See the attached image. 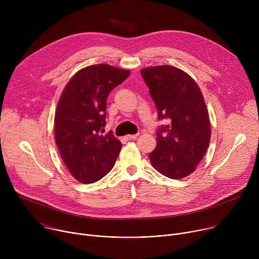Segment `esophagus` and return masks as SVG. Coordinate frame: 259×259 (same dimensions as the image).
<instances>
[{"instance_id":"34e87169","label":"esophagus","mask_w":259,"mask_h":259,"mask_svg":"<svg viewBox=\"0 0 259 259\" xmlns=\"http://www.w3.org/2000/svg\"><path fill=\"white\" fill-rule=\"evenodd\" d=\"M138 136V134H134V135H127L125 136V139L126 140H132V139H136Z\"/></svg>"}]
</instances>
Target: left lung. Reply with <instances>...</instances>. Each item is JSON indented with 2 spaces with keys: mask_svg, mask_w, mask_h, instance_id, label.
Wrapping results in <instances>:
<instances>
[{
  "mask_svg": "<svg viewBox=\"0 0 259 259\" xmlns=\"http://www.w3.org/2000/svg\"><path fill=\"white\" fill-rule=\"evenodd\" d=\"M141 76L168 125L157 130V147L149 155L153 167L171 179L189 176L205 156L211 137L209 115L197 83L171 65L141 69Z\"/></svg>",
  "mask_w": 259,
  "mask_h": 259,
  "instance_id": "1",
  "label": "left lung"
}]
</instances>
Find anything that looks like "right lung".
Masks as SVG:
<instances>
[{
  "label": "right lung",
  "instance_id": "add662e5",
  "mask_svg": "<svg viewBox=\"0 0 259 259\" xmlns=\"http://www.w3.org/2000/svg\"><path fill=\"white\" fill-rule=\"evenodd\" d=\"M129 70L96 64L79 70L65 86L57 104L54 130L60 156L82 183L100 180L113 169L122 143L110 131L100 135L106 122V99Z\"/></svg>",
  "mask_w": 259,
  "mask_h": 259
}]
</instances>
